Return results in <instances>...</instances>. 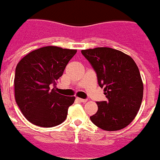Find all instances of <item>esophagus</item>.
Here are the masks:
<instances>
[{"label":"esophagus","mask_w":160,"mask_h":160,"mask_svg":"<svg viewBox=\"0 0 160 160\" xmlns=\"http://www.w3.org/2000/svg\"><path fill=\"white\" fill-rule=\"evenodd\" d=\"M77 100L79 102H87V99H83V98H77Z\"/></svg>","instance_id":"1"}]
</instances>
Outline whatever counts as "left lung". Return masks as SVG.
I'll return each mask as SVG.
<instances>
[{
    "label": "left lung",
    "mask_w": 160,
    "mask_h": 160,
    "mask_svg": "<svg viewBox=\"0 0 160 160\" xmlns=\"http://www.w3.org/2000/svg\"><path fill=\"white\" fill-rule=\"evenodd\" d=\"M82 53L97 73L107 101L97 102L98 111L91 122L104 131L123 129L138 114L143 84L135 61L129 55L108 47L83 49Z\"/></svg>",
    "instance_id": "left-lung-1"
}]
</instances>
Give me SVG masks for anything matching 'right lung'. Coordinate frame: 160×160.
Returning a JSON list of instances; mask_svg holds the SVG:
<instances>
[{
    "instance_id": "add662e5",
    "label": "right lung",
    "mask_w": 160,
    "mask_h": 160,
    "mask_svg": "<svg viewBox=\"0 0 160 160\" xmlns=\"http://www.w3.org/2000/svg\"><path fill=\"white\" fill-rule=\"evenodd\" d=\"M76 49L45 46L26 54L18 63L14 78L15 100L28 121L42 128L63 122L75 97L56 92L54 87Z\"/></svg>"
}]
</instances>
